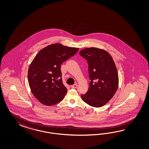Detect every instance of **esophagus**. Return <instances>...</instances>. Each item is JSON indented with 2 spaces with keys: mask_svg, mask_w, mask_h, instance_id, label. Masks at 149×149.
<instances>
[{
  "mask_svg": "<svg viewBox=\"0 0 149 149\" xmlns=\"http://www.w3.org/2000/svg\"><path fill=\"white\" fill-rule=\"evenodd\" d=\"M77 84H74V85H72L71 86V87L73 88H77Z\"/></svg>",
  "mask_w": 149,
  "mask_h": 149,
  "instance_id": "obj_1",
  "label": "esophagus"
}]
</instances>
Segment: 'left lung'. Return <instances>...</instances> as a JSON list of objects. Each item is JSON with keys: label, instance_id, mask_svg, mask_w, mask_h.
<instances>
[{"label": "left lung", "instance_id": "obj_1", "mask_svg": "<svg viewBox=\"0 0 149 149\" xmlns=\"http://www.w3.org/2000/svg\"><path fill=\"white\" fill-rule=\"evenodd\" d=\"M79 54L88 64L91 81L88 90L81 98L91 107L99 108L107 104L115 94L118 86V75L111 55L101 49L86 48Z\"/></svg>", "mask_w": 149, "mask_h": 149}]
</instances>
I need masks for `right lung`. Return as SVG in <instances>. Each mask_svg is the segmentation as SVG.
I'll return each instance as SVG.
<instances>
[{
    "label": "right lung",
    "instance_id": "add662e5",
    "mask_svg": "<svg viewBox=\"0 0 149 149\" xmlns=\"http://www.w3.org/2000/svg\"><path fill=\"white\" fill-rule=\"evenodd\" d=\"M78 50L56 43L36 54L28 68V80L33 95L41 103L51 106L63 100L67 88L62 82L61 65Z\"/></svg>",
    "mask_w": 149,
    "mask_h": 149
}]
</instances>
